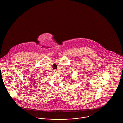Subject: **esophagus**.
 <instances>
[{
	"label": "esophagus",
	"instance_id": "34e87169",
	"mask_svg": "<svg viewBox=\"0 0 123 123\" xmlns=\"http://www.w3.org/2000/svg\"><path fill=\"white\" fill-rule=\"evenodd\" d=\"M53 72H54V73H56L57 72V71L56 70H53Z\"/></svg>",
	"mask_w": 123,
	"mask_h": 123
}]
</instances>
